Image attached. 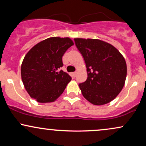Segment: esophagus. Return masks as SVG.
Returning <instances> with one entry per match:
<instances>
[{"label": "esophagus", "instance_id": "esophagus-1", "mask_svg": "<svg viewBox=\"0 0 146 146\" xmlns=\"http://www.w3.org/2000/svg\"><path fill=\"white\" fill-rule=\"evenodd\" d=\"M76 74H77V72H73V73H71V76L73 77V78H75Z\"/></svg>", "mask_w": 146, "mask_h": 146}]
</instances>
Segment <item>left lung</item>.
Segmentation results:
<instances>
[{
  "label": "left lung",
  "mask_w": 146,
  "mask_h": 146,
  "mask_svg": "<svg viewBox=\"0 0 146 146\" xmlns=\"http://www.w3.org/2000/svg\"><path fill=\"white\" fill-rule=\"evenodd\" d=\"M88 78L80 84L84 98L94 105L109 103L121 92L127 75L125 60L115 46L99 39L75 38Z\"/></svg>",
  "instance_id": "1"
}]
</instances>
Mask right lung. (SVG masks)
<instances>
[{"label": "right lung", "instance_id": "1", "mask_svg": "<svg viewBox=\"0 0 146 146\" xmlns=\"http://www.w3.org/2000/svg\"><path fill=\"white\" fill-rule=\"evenodd\" d=\"M74 44L70 38L51 37L33 46L21 65V78L28 94L40 103L53 102L62 94L71 78L58 71L62 56Z\"/></svg>", "mask_w": 146, "mask_h": 146}]
</instances>
